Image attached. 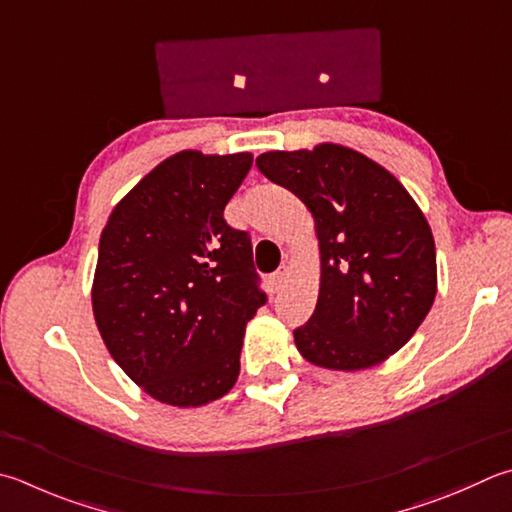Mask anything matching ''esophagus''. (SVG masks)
<instances>
[{"label": "esophagus", "instance_id": "1", "mask_svg": "<svg viewBox=\"0 0 512 512\" xmlns=\"http://www.w3.org/2000/svg\"><path fill=\"white\" fill-rule=\"evenodd\" d=\"M289 272H292V267H289V265H283V267L278 269V272L272 276V283H274V287H276V289H278V287H283V285L287 283Z\"/></svg>", "mask_w": 512, "mask_h": 512}]
</instances>
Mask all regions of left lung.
I'll return each instance as SVG.
<instances>
[{"label": "left lung", "mask_w": 512, "mask_h": 512, "mask_svg": "<svg viewBox=\"0 0 512 512\" xmlns=\"http://www.w3.org/2000/svg\"><path fill=\"white\" fill-rule=\"evenodd\" d=\"M256 167L310 209L321 287L296 350L318 368L356 372L406 345L437 296V252L408 189L363 153L334 142L267 151Z\"/></svg>", "instance_id": "1"}]
</instances>
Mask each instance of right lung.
Wrapping results in <instances>:
<instances>
[{"mask_svg":"<svg viewBox=\"0 0 512 512\" xmlns=\"http://www.w3.org/2000/svg\"><path fill=\"white\" fill-rule=\"evenodd\" d=\"M252 162L247 151L173 153L102 229L95 325L124 374L167 406L200 408L234 388L245 327L267 301L252 240L223 218Z\"/></svg>","mask_w":512,"mask_h":512,"instance_id":"right-lung-1","label":"right lung"}]
</instances>
